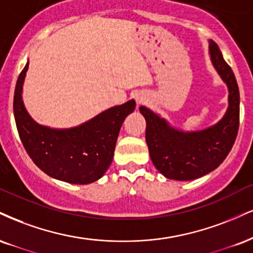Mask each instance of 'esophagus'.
I'll return each instance as SVG.
<instances>
[{
    "label": "esophagus",
    "mask_w": 253,
    "mask_h": 253,
    "mask_svg": "<svg viewBox=\"0 0 253 253\" xmlns=\"http://www.w3.org/2000/svg\"><path fill=\"white\" fill-rule=\"evenodd\" d=\"M135 100H136V103H138V105H141V103L145 102V97H142V96H136Z\"/></svg>",
    "instance_id": "obj_1"
}]
</instances>
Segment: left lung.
<instances>
[{"instance_id":"1","label":"left lung","mask_w":253,"mask_h":253,"mask_svg":"<svg viewBox=\"0 0 253 253\" xmlns=\"http://www.w3.org/2000/svg\"><path fill=\"white\" fill-rule=\"evenodd\" d=\"M210 54L230 93L229 108L217 125L199 132L184 133L169 127L148 108H139L146 120V142L152 163L169 179L193 180L213 171L230 153L238 134V84L232 69L213 41H210Z\"/></svg>"}]
</instances>
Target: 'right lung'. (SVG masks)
Wrapping results in <instances>:
<instances>
[{
	"instance_id": "right-lung-1",
	"label": "right lung",
	"mask_w": 253,
	"mask_h": 253,
	"mask_svg": "<svg viewBox=\"0 0 253 253\" xmlns=\"http://www.w3.org/2000/svg\"><path fill=\"white\" fill-rule=\"evenodd\" d=\"M29 62L20 73L14 93V115L24 150L48 175L71 184H90L105 174L113 160L125 118L135 108L130 100L102 112L81 126L53 129L38 125L22 101V84Z\"/></svg>"
}]
</instances>
